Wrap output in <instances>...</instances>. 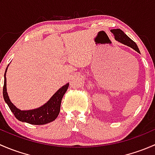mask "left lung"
<instances>
[{
    "instance_id": "obj_1",
    "label": "left lung",
    "mask_w": 155,
    "mask_h": 155,
    "mask_svg": "<svg viewBox=\"0 0 155 155\" xmlns=\"http://www.w3.org/2000/svg\"><path fill=\"white\" fill-rule=\"evenodd\" d=\"M111 32L115 36V39L117 41L120 42V43H123V44L126 45V46H129V47L134 48L135 51H137L138 53H140V50H139L138 46L136 44L134 41H133L129 37L124 34V31H121V29H112L111 30Z\"/></svg>"
}]
</instances>
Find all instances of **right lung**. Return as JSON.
Masks as SVG:
<instances>
[{
	"label": "right lung",
	"mask_w": 155,
	"mask_h": 155,
	"mask_svg": "<svg viewBox=\"0 0 155 155\" xmlns=\"http://www.w3.org/2000/svg\"><path fill=\"white\" fill-rule=\"evenodd\" d=\"M7 68L6 69L4 73V84L3 87V95L5 102L7 103L8 107H10L11 112L13 113L15 118L20 121L28 123L31 124L35 125H41L51 122L58 115L60 112L61 103L63 98L64 94L68 90L69 83L62 86L60 89L54 93V94L51 97L46 104L42 107L35 109L31 110H21L12 104L9 98L7 92V79H6V73H7Z\"/></svg>",
	"instance_id": "add662e5"
}]
</instances>
